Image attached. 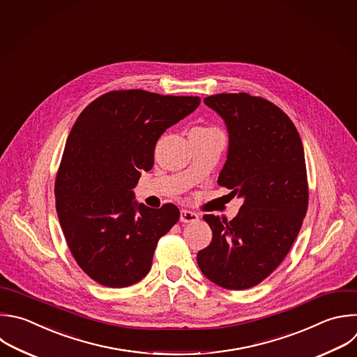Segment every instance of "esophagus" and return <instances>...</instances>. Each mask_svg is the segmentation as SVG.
Masks as SVG:
<instances>
[{
  "label": "esophagus",
  "instance_id": "obj_1",
  "mask_svg": "<svg viewBox=\"0 0 357 357\" xmlns=\"http://www.w3.org/2000/svg\"><path fill=\"white\" fill-rule=\"evenodd\" d=\"M199 220V214L190 210H181V221L182 222H196Z\"/></svg>",
  "mask_w": 357,
  "mask_h": 357
}]
</instances>
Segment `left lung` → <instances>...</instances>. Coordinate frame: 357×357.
I'll list each match as a JSON object with an SVG mask.
<instances>
[{"mask_svg": "<svg viewBox=\"0 0 357 357\" xmlns=\"http://www.w3.org/2000/svg\"><path fill=\"white\" fill-rule=\"evenodd\" d=\"M228 130L227 161L218 185L244 199L231 221L206 214L210 245L197 252L203 275L228 290L259 284L286 258L308 207L304 149L290 117L250 93L203 99Z\"/></svg>", "mask_w": 357, "mask_h": 357, "instance_id": "8db88e82", "label": "left lung"}]
</instances>
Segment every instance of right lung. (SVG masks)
Here are the masks:
<instances>
[{
  "label": "right lung",
  "instance_id": "1",
  "mask_svg": "<svg viewBox=\"0 0 357 357\" xmlns=\"http://www.w3.org/2000/svg\"><path fill=\"white\" fill-rule=\"evenodd\" d=\"M199 105V96L110 91L78 116L56 176V210L75 262L96 283L128 287L150 272L179 210L137 203L133 189L153 168L161 135Z\"/></svg>",
  "mask_w": 357,
  "mask_h": 357
}]
</instances>
